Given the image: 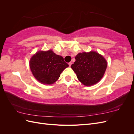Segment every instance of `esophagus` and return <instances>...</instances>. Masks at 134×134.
<instances>
[{
	"instance_id": "1",
	"label": "esophagus",
	"mask_w": 134,
	"mask_h": 134,
	"mask_svg": "<svg viewBox=\"0 0 134 134\" xmlns=\"http://www.w3.org/2000/svg\"><path fill=\"white\" fill-rule=\"evenodd\" d=\"M69 66H71V64H72V63H71V62H70V63H69Z\"/></svg>"
}]
</instances>
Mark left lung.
<instances>
[{"label":"left lung","mask_w":134,"mask_h":134,"mask_svg":"<svg viewBox=\"0 0 134 134\" xmlns=\"http://www.w3.org/2000/svg\"><path fill=\"white\" fill-rule=\"evenodd\" d=\"M71 65L78 80L84 86H93L99 82L106 70L107 62L95 51L79 53Z\"/></svg>","instance_id":"8db88e82"}]
</instances>
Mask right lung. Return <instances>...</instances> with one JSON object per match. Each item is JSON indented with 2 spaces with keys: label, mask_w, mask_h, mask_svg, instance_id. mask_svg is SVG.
<instances>
[{
  "label": "right lung",
  "mask_w": 134,
  "mask_h": 134,
  "mask_svg": "<svg viewBox=\"0 0 134 134\" xmlns=\"http://www.w3.org/2000/svg\"><path fill=\"white\" fill-rule=\"evenodd\" d=\"M69 65L51 50L40 51L32 56L30 67L35 78L43 84H52Z\"/></svg>",
  "instance_id": "obj_1"
}]
</instances>
